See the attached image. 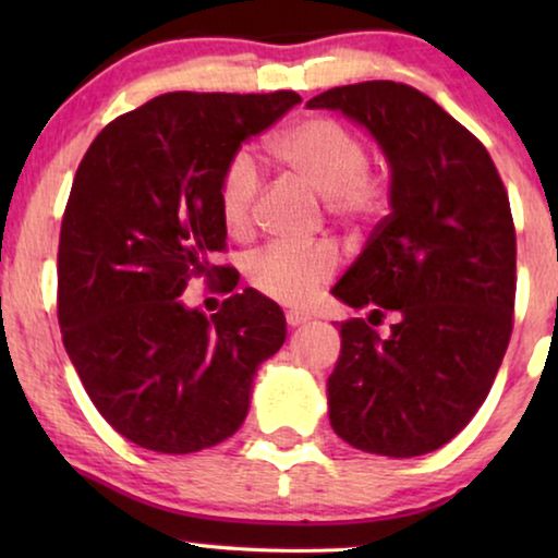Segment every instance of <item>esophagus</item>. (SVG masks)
Returning a JSON list of instances; mask_svg holds the SVG:
<instances>
[{
	"label": "esophagus",
	"instance_id": "esophagus-1",
	"mask_svg": "<svg viewBox=\"0 0 558 558\" xmlns=\"http://www.w3.org/2000/svg\"><path fill=\"white\" fill-rule=\"evenodd\" d=\"M307 315H302V312H287V325L289 327H300V325H304L307 323Z\"/></svg>",
	"mask_w": 558,
	"mask_h": 558
}]
</instances>
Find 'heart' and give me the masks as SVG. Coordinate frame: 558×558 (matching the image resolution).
Masks as SVG:
<instances>
[{"label": "heart", "mask_w": 558, "mask_h": 558, "mask_svg": "<svg viewBox=\"0 0 558 558\" xmlns=\"http://www.w3.org/2000/svg\"><path fill=\"white\" fill-rule=\"evenodd\" d=\"M274 157L304 185L325 197V210L348 233H363L386 213L388 187L368 167V147L353 129L330 117H310L274 142ZM262 167L246 149L228 157L218 178V210L228 235L241 239L254 220ZM327 248L269 246L248 258V284L281 304L307 302L332 277Z\"/></svg>", "instance_id": "b5f03b06"}]
</instances>
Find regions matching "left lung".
<instances>
[{
    "label": "left lung",
    "mask_w": 558,
    "mask_h": 558,
    "mask_svg": "<svg viewBox=\"0 0 558 558\" xmlns=\"http://www.w3.org/2000/svg\"><path fill=\"white\" fill-rule=\"evenodd\" d=\"M307 106L363 124L391 167V213L332 289L371 317L340 323L330 424L371 454L434 452L483 407L513 332L506 185L483 142L407 83H353ZM386 311L397 323L380 339L369 325Z\"/></svg>",
    "instance_id": "1"
}]
</instances>
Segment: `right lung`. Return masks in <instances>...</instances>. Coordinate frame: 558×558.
<instances>
[{"label":"right lung","instance_id":"obj_1","mask_svg":"<svg viewBox=\"0 0 558 558\" xmlns=\"http://www.w3.org/2000/svg\"><path fill=\"white\" fill-rule=\"evenodd\" d=\"M302 98L174 90L121 113L75 172L58 246V323L106 422L134 445L190 454L231 437L251 386L284 345L279 304L254 289L216 315L187 310L193 277L233 292L218 178L248 136Z\"/></svg>","mask_w":558,"mask_h":558}]
</instances>
